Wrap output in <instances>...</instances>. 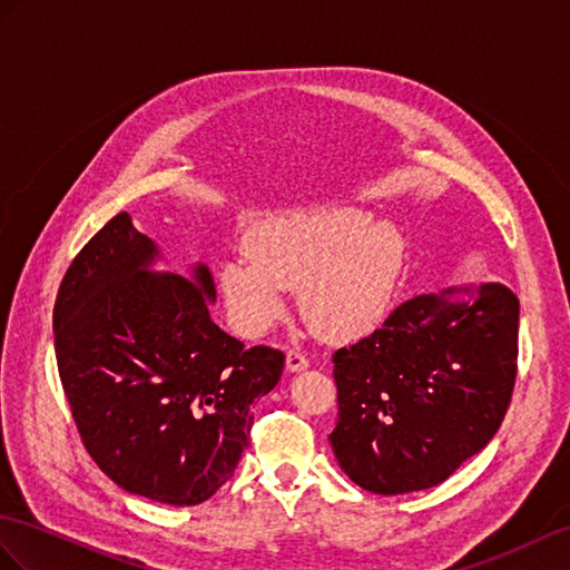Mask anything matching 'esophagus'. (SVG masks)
I'll return each mask as SVG.
<instances>
[{"instance_id":"esophagus-1","label":"esophagus","mask_w":570,"mask_h":570,"mask_svg":"<svg viewBox=\"0 0 570 570\" xmlns=\"http://www.w3.org/2000/svg\"><path fill=\"white\" fill-rule=\"evenodd\" d=\"M285 365H287L289 372H302V370L309 367V357L299 353V351H289L287 357H285Z\"/></svg>"}]
</instances>
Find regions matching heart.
Segmentation results:
<instances>
[{"mask_svg":"<svg viewBox=\"0 0 570 570\" xmlns=\"http://www.w3.org/2000/svg\"><path fill=\"white\" fill-rule=\"evenodd\" d=\"M246 256L219 263L227 314L246 338L268 333L297 289L302 316L331 341L363 338L392 309L404 242L384 219L348 205H322L258 222Z\"/></svg>","mask_w":570,"mask_h":570,"instance_id":"b5f03b06","label":"heart"}]
</instances>
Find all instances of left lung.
Listing matches in <instances>:
<instances>
[{"label":"left lung","instance_id":"left-lung-1","mask_svg":"<svg viewBox=\"0 0 570 570\" xmlns=\"http://www.w3.org/2000/svg\"><path fill=\"white\" fill-rule=\"evenodd\" d=\"M520 302L501 283L413 295L333 355V454L360 489H433L489 445L518 374Z\"/></svg>","mask_w":570,"mask_h":570}]
</instances>
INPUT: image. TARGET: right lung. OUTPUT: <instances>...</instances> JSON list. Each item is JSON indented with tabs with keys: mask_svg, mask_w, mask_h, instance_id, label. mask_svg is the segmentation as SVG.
Masks as SVG:
<instances>
[{
	"mask_svg": "<svg viewBox=\"0 0 570 570\" xmlns=\"http://www.w3.org/2000/svg\"><path fill=\"white\" fill-rule=\"evenodd\" d=\"M159 246L120 213L65 273L52 312L62 390L81 442L120 489L166 505L207 501L237 469L252 404L285 355L210 318L215 281L157 273Z\"/></svg>",
	"mask_w": 570,
	"mask_h": 570,
	"instance_id": "obj_1",
	"label": "right lung"
}]
</instances>
